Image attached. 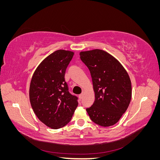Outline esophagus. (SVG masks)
I'll use <instances>...</instances> for the list:
<instances>
[{"label": "esophagus", "mask_w": 160, "mask_h": 160, "mask_svg": "<svg viewBox=\"0 0 160 160\" xmlns=\"http://www.w3.org/2000/svg\"><path fill=\"white\" fill-rule=\"evenodd\" d=\"M83 94H80V95H79V98L80 99H81L82 98H83Z\"/></svg>", "instance_id": "esophagus-1"}]
</instances>
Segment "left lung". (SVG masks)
Listing matches in <instances>:
<instances>
[{"instance_id":"left-lung-1","label":"left lung","mask_w":160,"mask_h":160,"mask_svg":"<svg viewBox=\"0 0 160 160\" xmlns=\"http://www.w3.org/2000/svg\"><path fill=\"white\" fill-rule=\"evenodd\" d=\"M89 69L95 101L86 111L94 123L109 127L119 122L132 99V83L127 71L109 52L101 49L81 51Z\"/></svg>"}]
</instances>
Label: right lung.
Here are the masks:
<instances>
[{
  "mask_svg": "<svg viewBox=\"0 0 160 160\" xmlns=\"http://www.w3.org/2000/svg\"><path fill=\"white\" fill-rule=\"evenodd\" d=\"M74 52L57 50L37 67L31 81L29 99L34 113L51 129L68 123L76 109L77 98L69 93L65 73Z\"/></svg>",
  "mask_w": 160,
  "mask_h": 160,
  "instance_id": "1",
  "label": "right lung"
}]
</instances>
